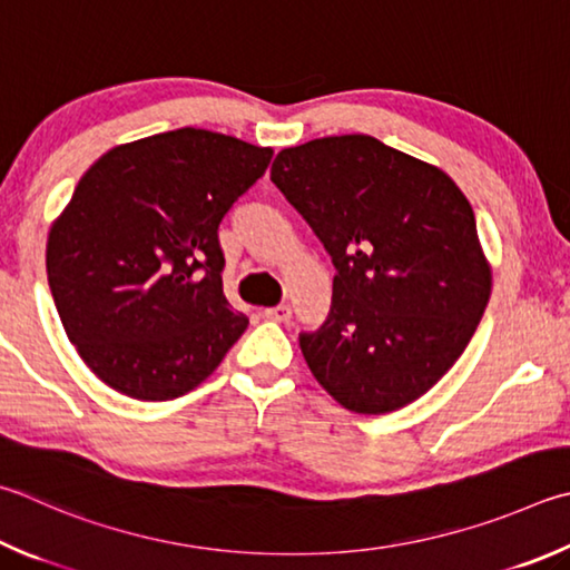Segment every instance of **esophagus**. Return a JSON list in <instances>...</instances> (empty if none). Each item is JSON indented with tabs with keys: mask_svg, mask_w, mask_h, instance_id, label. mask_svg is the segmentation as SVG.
I'll return each instance as SVG.
<instances>
[{
	"mask_svg": "<svg viewBox=\"0 0 570 570\" xmlns=\"http://www.w3.org/2000/svg\"><path fill=\"white\" fill-rule=\"evenodd\" d=\"M264 316L272 318V321H278V324H286V321L292 318V306L278 304V306H272V308H264Z\"/></svg>",
	"mask_w": 570,
	"mask_h": 570,
	"instance_id": "esophagus-1",
	"label": "esophagus"
}]
</instances>
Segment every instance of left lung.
<instances>
[{"mask_svg": "<svg viewBox=\"0 0 570 570\" xmlns=\"http://www.w3.org/2000/svg\"><path fill=\"white\" fill-rule=\"evenodd\" d=\"M272 181L336 266L326 321L298 334L314 379L366 416L423 396L469 346L491 296L456 181L366 134L282 149Z\"/></svg>", "mask_w": 570, "mask_h": 570, "instance_id": "obj_1", "label": "left lung"}]
</instances>
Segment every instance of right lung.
<instances>
[{"label": "right lung", "instance_id": "obj_1", "mask_svg": "<svg viewBox=\"0 0 570 570\" xmlns=\"http://www.w3.org/2000/svg\"><path fill=\"white\" fill-rule=\"evenodd\" d=\"M272 147L184 127L91 164L47 239L57 312L81 361L129 399L169 401L212 376L249 318L224 296L219 224Z\"/></svg>", "mask_w": 570, "mask_h": 570}]
</instances>
